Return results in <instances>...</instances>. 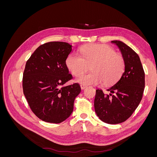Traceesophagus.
I'll return each mask as SVG.
<instances>
[{
	"mask_svg": "<svg viewBox=\"0 0 157 157\" xmlns=\"http://www.w3.org/2000/svg\"><path fill=\"white\" fill-rule=\"evenodd\" d=\"M86 87H87V86H86V85H84V84H80V88H81L82 90H84Z\"/></svg>",
	"mask_w": 157,
	"mask_h": 157,
	"instance_id": "1",
	"label": "esophagus"
}]
</instances>
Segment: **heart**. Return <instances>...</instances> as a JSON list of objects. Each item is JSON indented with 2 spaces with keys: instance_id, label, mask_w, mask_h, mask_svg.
<instances>
[{
  "instance_id": "heart-1",
  "label": "heart",
  "mask_w": 157,
  "mask_h": 157,
  "mask_svg": "<svg viewBox=\"0 0 157 157\" xmlns=\"http://www.w3.org/2000/svg\"><path fill=\"white\" fill-rule=\"evenodd\" d=\"M82 56L71 54L66 60L71 73L78 76L84 73L92 65V73L78 76L76 80L86 85H97L103 82L105 86L117 81L124 72L125 61L123 56L115 52L112 47L105 44H88L80 50Z\"/></svg>"
}]
</instances>
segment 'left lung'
I'll use <instances>...</instances> for the list:
<instances>
[{
	"label": "left lung",
	"instance_id": "8db88e82",
	"mask_svg": "<svg viewBox=\"0 0 157 157\" xmlns=\"http://www.w3.org/2000/svg\"><path fill=\"white\" fill-rule=\"evenodd\" d=\"M111 42L124 57V71L120 80L107 90L109 94L96 90L94 108L103 122L116 124L126 121L138 107L144 91L145 72L136 52L120 40Z\"/></svg>",
	"mask_w": 157,
	"mask_h": 157
}]
</instances>
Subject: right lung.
<instances>
[{"label":"right lung","mask_w":157,"mask_h":157,"mask_svg":"<svg viewBox=\"0 0 157 157\" xmlns=\"http://www.w3.org/2000/svg\"><path fill=\"white\" fill-rule=\"evenodd\" d=\"M72 46L64 42L40 45L27 61L23 74V90L28 104L40 120L62 122L73 111L81 89L78 83L63 86L73 78L66 59Z\"/></svg>","instance_id":"1"}]
</instances>
